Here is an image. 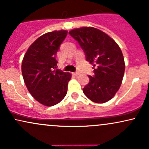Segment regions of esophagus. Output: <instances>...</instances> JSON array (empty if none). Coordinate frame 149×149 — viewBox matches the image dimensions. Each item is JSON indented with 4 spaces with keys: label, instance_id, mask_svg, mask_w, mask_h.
Instances as JSON below:
<instances>
[{
    "label": "esophagus",
    "instance_id": "obj_1",
    "mask_svg": "<svg viewBox=\"0 0 149 149\" xmlns=\"http://www.w3.org/2000/svg\"><path fill=\"white\" fill-rule=\"evenodd\" d=\"M73 74H74L75 76H78V75L79 74V72H78V71H76V72L73 73Z\"/></svg>",
    "mask_w": 149,
    "mask_h": 149
}]
</instances>
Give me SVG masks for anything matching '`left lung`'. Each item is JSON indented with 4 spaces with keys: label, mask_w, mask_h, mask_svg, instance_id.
<instances>
[{
    "label": "left lung",
    "mask_w": 149,
    "mask_h": 149,
    "mask_svg": "<svg viewBox=\"0 0 149 149\" xmlns=\"http://www.w3.org/2000/svg\"><path fill=\"white\" fill-rule=\"evenodd\" d=\"M70 35L84 51L86 60L93 64L94 76L83 89V93L95 103L111 100L119 90L125 72V61L115 40L94 27L71 30Z\"/></svg>",
    "instance_id": "obj_1"
}]
</instances>
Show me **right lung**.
<instances>
[{
	"mask_svg": "<svg viewBox=\"0 0 149 149\" xmlns=\"http://www.w3.org/2000/svg\"><path fill=\"white\" fill-rule=\"evenodd\" d=\"M67 33L61 30L43 34L31 45L22 60V76L29 92L47 107L59 103L67 93L71 73L56 69V54Z\"/></svg>",
	"mask_w": 149,
	"mask_h": 149,
	"instance_id": "add662e5",
	"label": "right lung"
}]
</instances>
